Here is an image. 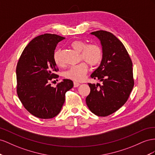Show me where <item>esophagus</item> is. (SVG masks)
I'll return each mask as SVG.
<instances>
[{"mask_svg":"<svg viewBox=\"0 0 155 155\" xmlns=\"http://www.w3.org/2000/svg\"><path fill=\"white\" fill-rule=\"evenodd\" d=\"M73 84H74V87H78V86H80V83L77 82H73Z\"/></svg>","mask_w":155,"mask_h":155,"instance_id":"obj_1","label":"esophagus"}]
</instances>
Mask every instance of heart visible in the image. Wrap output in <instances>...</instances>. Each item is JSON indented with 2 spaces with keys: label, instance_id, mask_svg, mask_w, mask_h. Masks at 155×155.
<instances>
[{
  "label": "heart",
  "instance_id": "1",
  "mask_svg": "<svg viewBox=\"0 0 155 155\" xmlns=\"http://www.w3.org/2000/svg\"><path fill=\"white\" fill-rule=\"evenodd\" d=\"M71 47L75 51L81 52L80 59L85 61L91 67L98 65L103 60V49L96 43H87L82 40H74L70 44ZM54 61L56 65L61 66L63 61L60 56V50H56L54 54ZM85 62H81L76 65L71 66L64 73L65 78L74 81H81L85 77L88 67Z\"/></svg>",
  "mask_w": 155,
  "mask_h": 155
}]
</instances>
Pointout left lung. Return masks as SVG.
I'll list each match as a JSON object with an SVG mask.
<instances>
[{"label":"left lung","mask_w":155,"mask_h":155,"mask_svg":"<svg viewBox=\"0 0 155 155\" xmlns=\"http://www.w3.org/2000/svg\"><path fill=\"white\" fill-rule=\"evenodd\" d=\"M100 41L103 58L100 65L91 74L102 84L88 83L90 93L86 103L90 111L105 117L116 112L129 98L134 87L132 63L121 41L107 31L93 32Z\"/></svg>","instance_id":"left-lung-1"}]
</instances>
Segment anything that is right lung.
Segmentation results:
<instances>
[{
	"label": "right lung",
	"mask_w": 155,
	"mask_h": 155,
	"mask_svg": "<svg viewBox=\"0 0 155 155\" xmlns=\"http://www.w3.org/2000/svg\"><path fill=\"white\" fill-rule=\"evenodd\" d=\"M64 39L51 34L36 37L25 48L17 65V95L26 110L38 118L57 116L65 102V93L73 87L69 79H64L55 87L51 84L58 77L54 50Z\"/></svg>",
	"instance_id": "1"
}]
</instances>
